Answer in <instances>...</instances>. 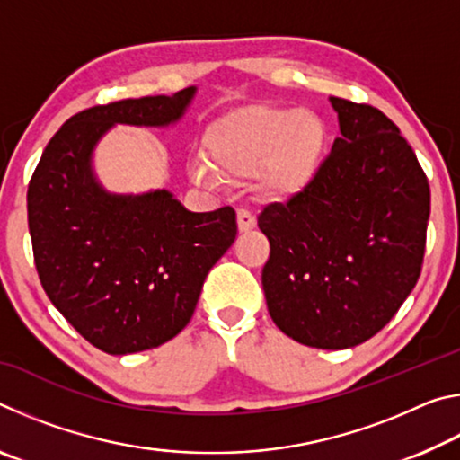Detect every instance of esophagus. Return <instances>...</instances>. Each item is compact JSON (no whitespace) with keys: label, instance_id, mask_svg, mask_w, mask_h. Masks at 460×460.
<instances>
[{"label":"esophagus","instance_id":"34e87169","mask_svg":"<svg viewBox=\"0 0 460 460\" xmlns=\"http://www.w3.org/2000/svg\"><path fill=\"white\" fill-rule=\"evenodd\" d=\"M255 215L252 211H247V208H239L237 211V225H239V231H249L255 227Z\"/></svg>","mask_w":460,"mask_h":460}]
</instances>
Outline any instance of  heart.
Segmentation results:
<instances>
[{
    "label": "heart",
    "mask_w": 460,
    "mask_h": 460,
    "mask_svg": "<svg viewBox=\"0 0 460 460\" xmlns=\"http://www.w3.org/2000/svg\"><path fill=\"white\" fill-rule=\"evenodd\" d=\"M205 144L223 176L241 181L266 166L268 194L288 199L313 181L324 147V123L308 109L247 107L217 121ZM218 173L205 160L190 162V174L200 184L219 186Z\"/></svg>",
    "instance_id": "heart-1"
}]
</instances>
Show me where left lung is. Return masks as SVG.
Segmentation results:
<instances>
[{
  "label": "left lung",
  "instance_id": "left-lung-1",
  "mask_svg": "<svg viewBox=\"0 0 460 460\" xmlns=\"http://www.w3.org/2000/svg\"><path fill=\"white\" fill-rule=\"evenodd\" d=\"M341 137L316 174L258 217L271 321L316 349H349L398 313L422 271L430 186L395 123L331 97Z\"/></svg>",
  "mask_w": 460,
  "mask_h": 460
}]
</instances>
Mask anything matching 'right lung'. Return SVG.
<instances>
[{"label": "right lung", "mask_w": 460, "mask_h": 460, "mask_svg": "<svg viewBox=\"0 0 460 460\" xmlns=\"http://www.w3.org/2000/svg\"><path fill=\"white\" fill-rule=\"evenodd\" d=\"M192 95L189 87L73 115L28 184V227L44 292L76 332L109 355L176 337L237 235L231 207L190 213L168 190L109 194L93 176V147L115 123L168 126Z\"/></svg>", "instance_id": "1"}]
</instances>
